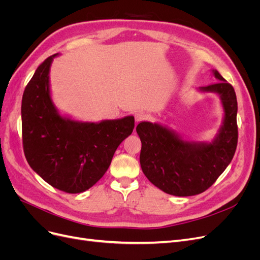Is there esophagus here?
I'll list each match as a JSON object with an SVG mask.
<instances>
[{
	"label": "esophagus",
	"mask_w": 260,
	"mask_h": 260,
	"mask_svg": "<svg viewBox=\"0 0 260 260\" xmlns=\"http://www.w3.org/2000/svg\"><path fill=\"white\" fill-rule=\"evenodd\" d=\"M135 117H136V121H137V122H141V121L147 120L148 118H149V115H148L147 113L143 112V111H140V112H137V113H136Z\"/></svg>",
	"instance_id": "1"
}]
</instances>
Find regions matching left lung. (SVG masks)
Wrapping results in <instances>:
<instances>
[{"label": "left lung", "mask_w": 260, "mask_h": 260, "mask_svg": "<svg viewBox=\"0 0 260 260\" xmlns=\"http://www.w3.org/2000/svg\"><path fill=\"white\" fill-rule=\"evenodd\" d=\"M220 81L202 91L218 93L224 108V120L218 137L209 144L185 142L158 123L137 125L141 147L140 164L151 182L176 196L203 193L216 182L233 158L238 145V102L233 86L217 70Z\"/></svg>", "instance_id": "obj_1"}]
</instances>
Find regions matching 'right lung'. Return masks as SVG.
Here are the masks:
<instances>
[{"mask_svg":"<svg viewBox=\"0 0 260 260\" xmlns=\"http://www.w3.org/2000/svg\"><path fill=\"white\" fill-rule=\"evenodd\" d=\"M46 58L26 85L21 101L22 147L29 166L62 192L88 190L104 176L117 147L135 128V117L100 123L62 118L55 109Z\"/></svg>","mask_w":260,"mask_h":260,"instance_id":"add662e5","label":"right lung"}]
</instances>
